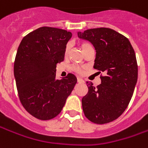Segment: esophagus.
Segmentation results:
<instances>
[{
    "instance_id": "34e87169",
    "label": "esophagus",
    "mask_w": 148,
    "mask_h": 148,
    "mask_svg": "<svg viewBox=\"0 0 148 148\" xmlns=\"http://www.w3.org/2000/svg\"><path fill=\"white\" fill-rule=\"evenodd\" d=\"M78 82H83V80H82L81 78H78Z\"/></svg>"
}]
</instances>
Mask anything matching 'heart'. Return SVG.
<instances>
[{"mask_svg": "<svg viewBox=\"0 0 148 148\" xmlns=\"http://www.w3.org/2000/svg\"><path fill=\"white\" fill-rule=\"evenodd\" d=\"M81 47H82V51H84V50L86 49H87V48L91 47V45H89V44H87V43H82V45H81ZM70 49H71V45H70V44H68V45H66V49H65V54H66V56H67L68 53H70ZM73 70H74V71H76V72H78V73H81V72H82V68L79 67V66H74V67H73Z\"/></svg>", "mask_w": 148, "mask_h": 148, "instance_id": "b5f03b06", "label": "heart"}]
</instances>
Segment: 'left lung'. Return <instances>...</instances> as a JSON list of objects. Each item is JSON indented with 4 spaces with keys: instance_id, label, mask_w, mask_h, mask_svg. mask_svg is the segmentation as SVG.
<instances>
[{
    "instance_id": "8db88e82",
    "label": "left lung",
    "mask_w": 148,
    "mask_h": 148,
    "mask_svg": "<svg viewBox=\"0 0 148 148\" xmlns=\"http://www.w3.org/2000/svg\"><path fill=\"white\" fill-rule=\"evenodd\" d=\"M77 34L94 46V68L106 74L100 77L97 87L87 82L88 92L82 99L83 112L96 124L111 122L127 108L137 83L134 50L126 37L110 28H93Z\"/></svg>"
}]
</instances>
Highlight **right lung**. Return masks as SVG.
I'll use <instances>...</instances> for the list:
<instances>
[{
    "label": "right lung",
    "mask_w": 148,
    "mask_h": 148,
    "mask_svg": "<svg viewBox=\"0 0 148 148\" xmlns=\"http://www.w3.org/2000/svg\"><path fill=\"white\" fill-rule=\"evenodd\" d=\"M71 32L43 27L22 40L15 57L14 74L19 99L25 109L40 120L61 112L77 82L74 74L56 78V67L64 61Z\"/></svg>",
    "instance_id": "add662e5"
}]
</instances>
